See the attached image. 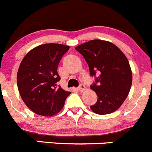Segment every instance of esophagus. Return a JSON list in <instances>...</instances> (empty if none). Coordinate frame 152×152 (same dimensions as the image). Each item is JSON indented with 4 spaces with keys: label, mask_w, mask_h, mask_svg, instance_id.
<instances>
[{
    "label": "esophagus",
    "mask_w": 152,
    "mask_h": 152,
    "mask_svg": "<svg viewBox=\"0 0 152 152\" xmlns=\"http://www.w3.org/2000/svg\"><path fill=\"white\" fill-rule=\"evenodd\" d=\"M77 89L79 90L80 91H83L84 90L86 89V86L83 85V84H80V85L79 86V87L77 88Z\"/></svg>",
    "instance_id": "esophagus-1"
}]
</instances>
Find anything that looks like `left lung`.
I'll use <instances>...</instances> for the list:
<instances>
[{"label":"left lung","instance_id":"obj_1","mask_svg":"<svg viewBox=\"0 0 152 152\" xmlns=\"http://www.w3.org/2000/svg\"><path fill=\"white\" fill-rule=\"evenodd\" d=\"M75 49L87 62L90 75L96 77L91 85L98 97L90 106L97 115H107L118 110L126 99L132 83V72L124 52L112 43L91 40Z\"/></svg>","mask_w":152,"mask_h":152}]
</instances>
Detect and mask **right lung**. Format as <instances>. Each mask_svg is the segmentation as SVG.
Wrapping results in <instances>:
<instances>
[{
  "mask_svg": "<svg viewBox=\"0 0 152 152\" xmlns=\"http://www.w3.org/2000/svg\"><path fill=\"white\" fill-rule=\"evenodd\" d=\"M69 49V46L58 43L42 44L30 50L20 63L17 74L19 93L27 107L37 115H56L71 94L57 85L61 80L58 64Z\"/></svg>",
  "mask_w": 152,
  "mask_h": 152,
  "instance_id": "add662e5",
  "label": "right lung"
}]
</instances>
